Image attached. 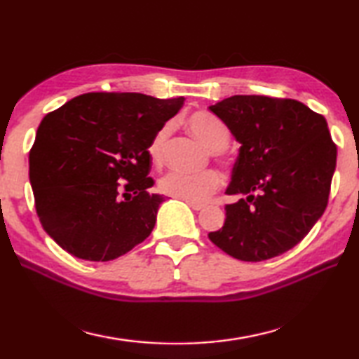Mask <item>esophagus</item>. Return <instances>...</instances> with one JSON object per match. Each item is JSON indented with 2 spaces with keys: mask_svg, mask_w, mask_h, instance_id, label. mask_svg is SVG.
Returning a JSON list of instances; mask_svg holds the SVG:
<instances>
[{
  "mask_svg": "<svg viewBox=\"0 0 359 359\" xmlns=\"http://www.w3.org/2000/svg\"><path fill=\"white\" fill-rule=\"evenodd\" d=\"M187 205H189L194 211H200V210H203V208H205V205H202V203H196V202H187Z\"/></svg>",
  "mask_w": 359,
  "mask_h": 359,
  "instance_id": "obj_1",
  "label": "esophagus"
}]
</instances>
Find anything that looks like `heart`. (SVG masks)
Returning a JSON list of instances; mask_svg holds the SVG:
<instances>
[{
	"instance_id": "heart-1",
	"label": "heart",
	"mask_w": 359,
	"mask_h": 359,
	"mask_svg": "<svg viewBox=\"0 0 359 359\" xmlns=\"http://www.w3.org/2000/svg\"><path fill=\"white\" fill-rule=\"evenodd\" d=\"M187 128L210 149L216 161L227 163L225 148L230 143V130L224 121L210 111H194L186 119ZM173 132V123L162 124L148 144V156L154 163H161L165 153L168 138ZM222 186L221 175L215 170L189 175L183 172H168L159 180L161 192L181 198L184 202H203Z\"/></svg>"
}]
</instances>
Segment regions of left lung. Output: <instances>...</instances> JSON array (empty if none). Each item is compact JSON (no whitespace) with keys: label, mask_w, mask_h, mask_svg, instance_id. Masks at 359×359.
Returning a JSON list of instances; mask_svg holds the SVG:
<instances>
[{"label":"left lung","mask_w":359,"mask_h":359,"mask_svg":"<svg viewBox=\"0 0 359 359\" xmlns=\"http://www.w3.org/2000/svg\"><path fill=\"white\" fill-rule=\"evenodd\" d=\"M241 144L224 227L208 238L243 262L287 252L322 217L337 149L326 119L293 99L231 96L210 107Z\"/></svg>","instance_id":"left-lung-1"}]
</instances>
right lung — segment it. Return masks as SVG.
I'll return each mask as SVG.
<instances>
[{
  "label": "right lung",
  "mask_w": 359,
  "mask_h": 359,
  "mask_svg": "<svg viewBox=\"0 0 359 359\" xmlns=\"http://www.w3.org/2000/svg\"><path fill=\"white\" fill-rule=\"evenodd\" d=\"M184 97L88 93L42 119L29 183L48 236L74 257L110 262L143 243L165 197L151 194L148 144Z\"/></svg>",
  "instance_id": "obj_1"
}]
</instances>
